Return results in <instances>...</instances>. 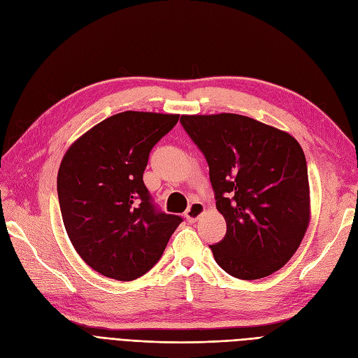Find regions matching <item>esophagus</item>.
<instances>
[{
    "instance_id": "esophagus-1",
    "label": "esophagus",
    "mask_w": 358,
    "mask_h": 358,
    "mask_svg": "<svg viewBox=\"0 0 358 358\" xmlns=\"http://www.w3.org/2000/svg\"><path fill=\"white\" fill-rule=\"evenodd\" d=\"M203 213H205L203 203H202V202H198V201H194V202H192V203L189 205V208H187V211H186V214H184V215H186L187 222L194 223Z\"/></svg>"
}]
</instances>
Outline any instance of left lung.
<instances>
[{"instance_id":"obj_1","label":"left lung","mask_w":358,"mask_h":358,"mask_svg":"<svg viewBox=\"0 0 358 358\" xmlns=\"http://www.w3.org/2000/svg\"><path fill=\"white\" fill-rule=\"evenodd\" d=\"M210 166L224 238L210 245L218 266L239 280L281 269L309 224L305 153L294 138L232 113L181 116Z\"/></svg>"}]
</instances>
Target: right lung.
<instances>
[{"label":"right lung","instance_id":"1","mask_svg":"<svg viewBox=\"0 0 358 358\" xmlns=\"http://www.w3.org/2000/svg\"><path fill=\"white\" fill-rule=\"evenodd\" d=\"M178 117L114 114L80 136L62 159L57 198L65 230L78 256L103 276L140 278L182 222L157 208L143 181L150 152Z\"/></svg>","mask_w":358,"mask_h":358}]
</instances>
